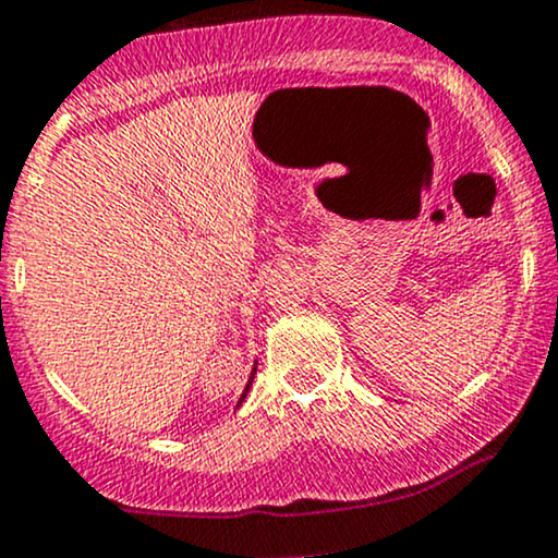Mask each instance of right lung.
Listing matches in <instances>:
<instances>
[{
    "instance_id": "add662e5",
    "label": "right lung",
    "mask_w": 558,
    "mask_h": 558,
    "mask_svg": "<svg viewBox=\"0 0 558 558\" xmlns=\"http://www.w3.org/2000/svg\"><path fill=\"white\" fill-rule=\"evenodd\" d=\"M254 373H257V367H254ZM254 373H252V377H248V386H246V388H243V396H246V390H248V388H252V380H254ZM243 396H241V401H243ZM241 401H239V403H241Z\"/></svg>"
}]
</instances>
